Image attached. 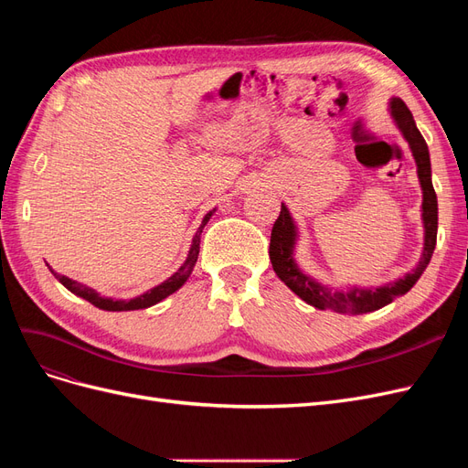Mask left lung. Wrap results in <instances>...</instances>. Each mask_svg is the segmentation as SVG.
<instances>
[{
	"instance_id": "obj_1",
	"label": "left lung",
	"mask_w": 468,
	"mask_h": 468,
	"mask_svg": "<svg viewBox=\"0 0 468 468\" xmlns=\"http://www.w3.org/2000/svg\"><path fill=\"white\" fill-rule=\"evenodd\" d=\"M390 115L399 126L406 143L412 150V155L418 165V179L423 193L421 201V218H423V253L420 263L406 273L402 279L377 289H347V291H332L316 279L303 273L301 267L294 261V244H296V226L292 222L291 212L285 205H281L279 218L273 224L271 242H269V260H271L273 271L285 285L299 294L301 299L318 310H334L339 314H365L373 313L382 306L390 304L396 296L406 294L416 285V281L426 271V267L433 256L435 239H437V195L431 183V164H430V150L426 140L418 131L412 112L406 103L399 97L390 99Z\"/></svg>"
}]
</instances>
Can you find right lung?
<instances>
[{"instance_id": "1", "label": "right lung", "mask_w": 468, "mask_h": 468, "mask_svg": "<svg viewBox=\"0 0 468 468\" xmlns=\"http://www.w3.org/2000/svg\"><path fill=\"white\" fill-rule=\"evenodd\" d=\"M212 212H215V210L207 212L203 222H201V226H199V230H197V234H195V238H193L191 250H189V253H187L186 263H183V265L177 269V271H176L172 277H169L167 281H164L162 285L150 289V291L144 292V294L134 296V299H131V301L105 299V296H99L93 289H90V287H86V285H81V282H78V281H74V279H69V277H66V275L54 273L52 269H50V271L56 275V279H58L69 292H74V294L81 296V299H86L88 303H91V304L97 306V308L109 310V313H124V310H140V308L154 306V304H158L160 301H164L165 296L176 292V291L183 285V282H186V281L189 279V275H191V271H193V267H195V263H197V258H199L201 232H203V229H205V224L208 222V218L212 217Z\"/></svg>"}]
</instances>
